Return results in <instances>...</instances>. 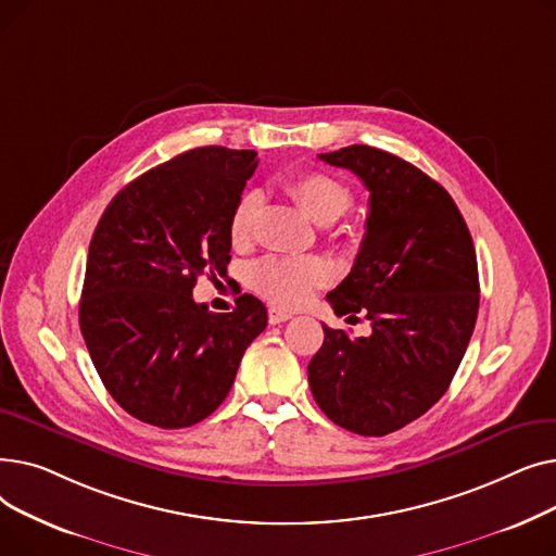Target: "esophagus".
Returning <instances> with one entry per match:
<instances>
[{"mask_svg":"<svg viewBox=\"0 0 556 556\" xmlns=\"http://www.w3.org/2000/svg\"><path fill=\"white\" fill-rule=\"evenodd\" d=\"M293 315H290L288 311H281V308H270L268 311V319H270V325H281V323H286V319H290Z\"/></svg>","mask_w":556,"mask_h":556,"instance_id":"obj_1","label":"esophagus"}]
</instances>
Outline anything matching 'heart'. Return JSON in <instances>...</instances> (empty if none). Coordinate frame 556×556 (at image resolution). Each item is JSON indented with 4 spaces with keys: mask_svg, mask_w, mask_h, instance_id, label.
Segmentation results:
<instances>
[{
    "mask_svg": "<svg viewBox=\"0 0 556 556\" xmlns=\"http://www.w3.org/2000/svg\"><path fill=\"white\" fill-rule=\"evenodd\" d=\"M288 191L317 225H331L354 207V191L333 175L319 170L298 175L288 182ZM261 204L263 193L258 189H245L233 202L227 225L233 248H245L254 239ZM248 279L256 293L268 302L295 308L308 302L319 286L327 283L329 266L317 256H263L252 263Z\"/></svg>",
    "mask_w": 556,
    "mask_h": 556,
    "instance_id": "heart-1",
    "label": "heart"
}]
</instances>
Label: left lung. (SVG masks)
Listing matches in <instances>:
<instances>
[{
    "label": "left lung",
    "mask_w": 556,
    "mask_h": 556,
    "mask_svg": "<svg viewBox=\"0 0 556 556\" xmlns=\"http://www.w3.org/2000/svg\"><path fill=\"white\" fill-rule=\"evenodd\" d=\"M319 160L369 191L361 252L327 300L346 323L363 313L371 333L323 325L308 383L333 424L383 437L428 413L453 381L480 306L476 248L448 191L410 162L363 143Z\"/></svg>",
    "instance_id": "left-lung-1"
}]
</instances>
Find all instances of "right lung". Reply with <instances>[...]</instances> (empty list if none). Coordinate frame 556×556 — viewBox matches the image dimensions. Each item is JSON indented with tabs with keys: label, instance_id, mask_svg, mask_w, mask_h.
I'll use <instances>...</instances> for the list:
<instances>
[{
	"label": "right lung",
	"instance_id": "1",
	"mask_svg": "<svg viewBox=\"0 0 556 556\" xmlns=\"http://www.w3.org/2000/svg\"><path fill=\"white\" fill-rule=\"evenodd\" d=\"M256 164L254 151H187L126 185L94 229L80 333L110 396L143 424L187 428L210 417L268 325L254 295L229 313L191 295L198 277L227 273L229 214Z\"/></svg>",
	"mask_w": 556,
	"mask_h": 556
}]
</instances>
